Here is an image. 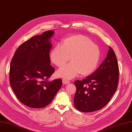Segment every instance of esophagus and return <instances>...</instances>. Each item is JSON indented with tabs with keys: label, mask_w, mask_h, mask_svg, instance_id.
<instances>
[{
	"label": "esophagus",
	"mask_w": 132,
	"mask_h": 132,
	"mask_svg": "<svg viewBox=\"0 0 132 132\" xmlns=\"http://www.w3.org/2000/svg\"><path fill=\"white\" fill-rule=\"evenodd\" d=\"M62 81H63V83L64 84H68V83H69L70 82L69 81H68L67 80H66V79H62Z\"/></svg>",
	"instance_id": "34e87169"
}]
</instances>
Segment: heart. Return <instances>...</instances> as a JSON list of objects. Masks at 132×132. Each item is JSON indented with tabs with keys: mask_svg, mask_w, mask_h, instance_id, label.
I'll return each instance as SVG.
<instances>
[{
	"mask_svg": "<svg viewBox=\"0 0 132 132\" xmlns=\"http://www.w3.org/2000/svg\"><path fill=\"white\" fill-rule=\"evenodd\" d=\"M101 56L99 47L88 37L81 35H73L64 39L62 46L57 45L51 50L50 59L58 67L71 62L60 68L58 76L70 79L80 73L87 76L97 67Z\"/></svg>",
	"mask_w": 132,
	"mask_h": 132,
	"instance_id": "heart-1",
	"label": "heart"
}]
</instances>
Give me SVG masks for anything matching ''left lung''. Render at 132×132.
Returning <instances> with one entry per match:
<instances>
[{"instance_id":"8db88e82","label":"left lung","mask_w":132,"mask_h":132,"mask_svg":"<svg viewBox=\"0 0 132 132\" xmlns=\"http://www.w3.org/2000/svg\"><path fill=\"white\" fill-rule=\"evenodd\" d=\"M107 56L99 67L82 81L74 82L76 92L74 105L77 110L90 112L100 110L116 91L119 70L116 54L109 47Z\"/></svg>"}]
</instances>
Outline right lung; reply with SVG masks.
<instances>
[{"instance_id": "add662e5", "label": "right lung", "mask_w": 132, "mask_h": 132, "mask_svg": "<svg viewBox=\"0 0 132 132\" xmlns=\"http://www.w3.org/2000/svg\"><path fill=\"white\" fill-rule=\"evenodd\" d=\"M54 33L48 30L30 38L19 47L11 60V87L18 100L29 107H46L62 86L61 79L48 81L55 71L49 55Z\"/></svg>"}]
</instances>
